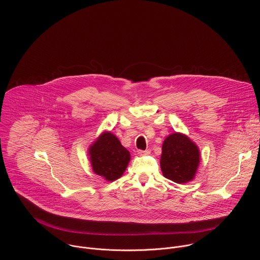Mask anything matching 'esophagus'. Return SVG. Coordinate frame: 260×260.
I'll use <instances>...</instances> for the list:
<instances>
[{
	"mask_svg": "<svg viewBox=\"0 0 260 260\" xmlns=\"http://www.w3.org/2000/svg\"><path fill=\"white\" fill-rule=\"evenodd\" d=\"M150 150L149 149H146V150H138V154L139 155H148L150 154Z\"/></svg>",
	"mask_w": 260,
	"mask_h": 260,
	"instance_id": "esophagus-1",
	"label": "esophagus"
}]
</instances>
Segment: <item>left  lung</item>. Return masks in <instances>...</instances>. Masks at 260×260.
Listing matches in <instances>:
<instances>
[{
    "mask_svg": "<svg viewBox=\"0 0 260 260\" xmlns=\"http://www.w3.org/2000/svg\"><path fill=\"white\" fill-rule=\"evenodd\" d=\"M160 168L162 175L178 184L193 180L200 161L199 147L186 135L171 134L161 148Z\"/></svg>",
    "mask_w": 260,
    "mask_h": 260,
    "instance_id": "obj_1",
    "label": "left lung"
}]
</instances>
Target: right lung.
<instances>
[{"label":"right lung","mask_w":260,"mask_h":260,"mask_svg":"<svg viewBox=\"0 0 260 260\" xmlns=\"http://www.w3.org/2000/svg\"><path fill=\"white\" fill-rule=\"evenodd\" d=\"M88 155L92 171L107 181L120 178L131 160L128 150L110 132H104L90 145Z\"/></svg>","instance_id":"1"}]
</instances>
